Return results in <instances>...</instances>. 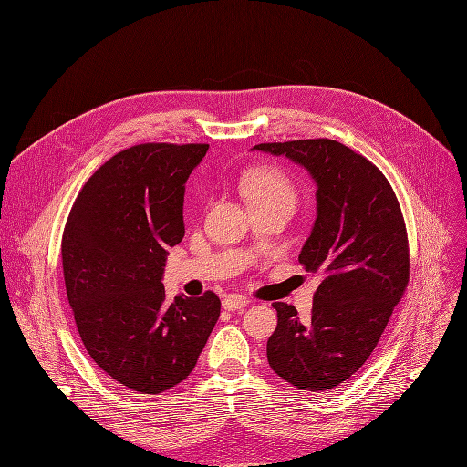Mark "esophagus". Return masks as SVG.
<instances>
[{"label": "esophagus", "mask_w": 467, "mask_h": 467, "mask_svg": "<svg viewBox=\"0 0 467 467\" xmlns=\"http://www.w3.org/2000/svg\"><path fill=\"white\" fill-rule=\"evenodd\" d=\"M250 305V299L244 297V296H229L223 299V306L227 310H242Z\"/></svg>", "instance_id": "obj_1"}]
</instances>
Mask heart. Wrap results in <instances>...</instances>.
Returning a JSON list of instances; mask_svg holds the SVG:
<instances>
[{
  "label": "heart",
  "instance_id": "1",
  "mask_svg": "<svg viewBox=\"0 0 467 467\" xmlns=\"http://www.w3.org/2000/svg\"><path fill=\"white\" fill-rule=\"evenodd\" d=\"M244 192L248 201H289L296 202V185L284 170L276 166H257L244 178Z\"/></svg>",
  "mask_w": 467,
  "mask_h": 467
}]
</instances>
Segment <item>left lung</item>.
Masks as SVG:
<instances>
[{
    "instance_id": "8db88e82",
    "label": "left lung",
    "mask_w": 467,
    "mask_h": 467,
    "mask_svg": "<svg viewBox=\"0 0 467 467\" xmlns=\"http://www.w3.org/2000/svg\"><path fill=\"white\" fill-rule=\"evenodd\" d=\"M254 150L303 164L316 180L317 217L299 263L317 273L308 322L273 303L278 326L266 342L273 371L324 391L350 379L380 340L410 276L409 238L398 196L382 171L329 138L259 143Z\"/></svg>"
}]
</instances>
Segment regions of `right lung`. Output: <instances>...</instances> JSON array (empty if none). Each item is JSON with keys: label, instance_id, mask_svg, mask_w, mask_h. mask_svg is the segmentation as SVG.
Masks as SVG:
<instances>
[{"label": "right lung", "instance_id": "obj_1", "mask_svg": "<svg viewBox=\"0 0 467 467\" xmlns=\"http://www.w3.org/2000/svg\"><path fill=\"white\" fill-rule=\"evenodd\" d=\"M208 143H140L87 180L62 234V268L79 337L100 369L161 394L194 369L221 301H166V250L185 236L183 194Z\"/></svg>", "mask_w": 467, "mask_h": 467}]
</instances>
